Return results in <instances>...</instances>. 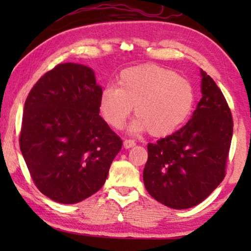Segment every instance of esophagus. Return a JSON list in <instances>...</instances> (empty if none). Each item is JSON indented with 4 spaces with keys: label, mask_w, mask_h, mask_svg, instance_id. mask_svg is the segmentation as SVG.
Here are the masks:
<instances>
[{
    "label": "esophagus",
    "mask_w": 251,
    "mask_h": 251,
    "mask_svg": "<svg viewBox=\"0 0 251 251\" xmlns=\"http://www.w3.org/2000/svg\"><path fill=\"white\" fill-rule=\"evenodd\" d=\"M136 145L135 140L132 139H125V142H123V146L126 147V149H130V147H133Z\"/></svg>",
    "instance_id": "obj_1"
}]
</instances>
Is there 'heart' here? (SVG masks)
<instances>
[{"mask_svg": "<svg viewBox=\"0 0 251 251\" xmlns=\"http://www.w3.org/2000/svg\"><path fill=\"white\" fill-rule=\"evenodd\" d=\"M194 98V89L186 78L169 68L144 64L123 70L118 88L108 85L102 89L99 112L112 128L121 129L135 106L137 118L130 130L164 137L186 121Z\"/></svg>", "mask_w": 251, "mask_h": 251, "instance_id": "b5f03b06", "label": "heart"}]
</instances>
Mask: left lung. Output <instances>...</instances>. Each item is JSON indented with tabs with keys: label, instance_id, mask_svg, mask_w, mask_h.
<instances>
[{
	"label": "left lung",
	"instance_id": "1",
	"mask_svg": "<svg viewBox=\"0 0 251 251\" xmlns=\"http://www.w3.org/2000/svg\"><path fill=\"white\" fill-rule=\"evenodd\" d=\"M202 98L190 121L173 135L147 145L144 184L152 198L173 209L201 203L225 177L233 135L227 101L201 71Z\"/></svg>",
	"mask_w": 251,
	"mask_h": 251
}]
</instances>
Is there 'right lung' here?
I'll return each instance as SVG.
<instances>
[{"label": "right lung", "mask_w": 251, "mask_h": 251, "mask_svg": "<svg viewBox=\"0 0 251 251\" xmlns=\"http://www.w3.org/2000/svg\"><path fill=\"white\" fill-rule=\"evenodd\" d=\"M101 88L84 65L59 64L29 91L20 151L41 193L65 204L98 192L122 140L99 115Z\"/></svg>", "instance_id": "add662e5"}]
</instances>
